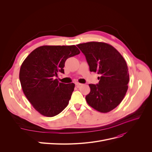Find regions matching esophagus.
<instances>
[{"instance_id":"obj_1","label":"esophagus","mask_w":152,"mask_h":152,"mask_svg":"<svg viewBox=\"0 0 152 152\" xmlns=\"http://www.w3.org/2000/svg\"><path fill=\"white\" fill-rule=\"evenodd\" d=\"M75 85L77 87H80V86L82 85V84L79 83H75Z\"/></svg>"}]
</instances>
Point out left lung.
<instances>
[{
    "instance_id": "1",
    "label": "left lung",
    "mask_w": 152,
    "mask_h": 152,
    "mask_svg": "<svg viewBox=\"0 0 152 152\" xmlns=\"http://www.w3.org/2000/svg\"><path fill=\"white\" fill-rule=\"evenodd\" d=\"M85 55L90 71L100 75L99 84H89L87 103L101 113L115 108L123 100L129 81L127 63L115 48L104 42H89L77 44Z\"/></svg>"
}]
</instances>
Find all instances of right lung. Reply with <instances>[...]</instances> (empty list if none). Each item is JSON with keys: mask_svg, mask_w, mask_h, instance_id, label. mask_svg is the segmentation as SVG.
<instances>
[{"mask_svg": "<svg viewBox=\"0 0 152 152\" xmlns=\"http://www.w3.org/2000/svg\"><path fill=\"white\" fill-rule=\"evenodd\" d=\"M80 53L75 45H43L24 60L20 70L23 91L31 104L41 115L53 117L65 109L75 88L74 83H59L66 60Z\"/></svg>", "mask_w": 152, "mask_h": 152, "instance_id": "add662e5", "label": "right lung"}]
</instances>
